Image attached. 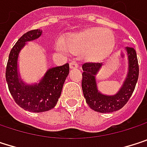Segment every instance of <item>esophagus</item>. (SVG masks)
<instances>
[{"mask_svg":"<svg viewBox=\"0 0 147 147\" xmlns=\"http://www.w3.org/2000/svg\"><path fill=\"white\" fill-rule=\"evenodd\" d=\"M69 66H70V68H72V69H74V68H78L79 67L77 62H75V61H71L70 64H69Z\"/></svg>","mask_w":147,"mask_h":147,"instance_id":"34e87169","label":"esophagus"}]
</instances>
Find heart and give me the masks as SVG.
<instances>
[{
  "label": "heart",
  "mask_w": 147,
  "mask_h": 147,
  "mask_svg": "<svg viewBox=\"0 0 147 147\" xmlns=\"http://www.w3.org/2000/svg\"><path fill=\"white\" fill-rule=\"evenodd\" d=\"M56 49L68 50L74 55H82L88 61L97 62L107 57L115 47V36L109 29L91 27L68 37L62 43L58 42Z\"/></svg>",
  "instance_id": "b5f03b06"
}]
</instances>
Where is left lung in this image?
Here are the masks:
<instances>
[{
    "label": "left lung",
    "mask_w": 147,
    "mask_h": 147,
    "mask_svg": "<svg viewBox=\"0 0 147 147\" xmlns=\"http://www.w3.org/2000/svg\"><path fill=\"white\" fill-rule=\"evenodd\" d=\"M127 74L119 91L114 95H105L98 89L96 75L103 63H85L82 66V90L86 104L92 110L100 113H111L121 109L132 96L139 77L137 55L133 48L127 47Z\"/></svg>",
    "instance_id": "1"
}]
</instances>
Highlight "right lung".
I'll list each match as a JSON object with an SVG mask.
<instances>
[{"label":"right lung","mask_w":147,"mask_h":147,"mask_svg":"<svg viewBox=\"0 0 147 147\" xmlns=\"http://www.w3.org/2000/svg\"><path fill=\"white\" fill-rule=\"evenodd\" d=\"M42 36L40 29L32 30L20 37L10 51L6 69V80L16 104L30 112H44L53 109L61 97L64 82L69 74V64L49 68L42 79L33 84L26 83L19 70V55L28 42Z\"/></svg>","instance_id":"add662e5"}]
</instances>
